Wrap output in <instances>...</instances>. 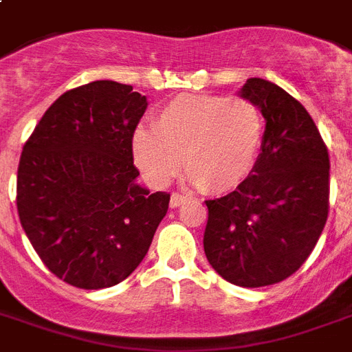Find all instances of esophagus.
<instances>
[{
  "label": "esophagus",
  "instance_id": "1",
  "mask_svg": "<svg viewBox=\"0 0 352 352\" xmlns=\"http://www.w3.org/2000/svg\"><path fill=\"white\" fill-rule=\"evenodd\" d=\"M186 201H188L186 195H181V193H171L170 206L171 208H179V206L186 203Z\"/></svg>",
  "mask_w": 352,
  "mask_h": 352
}]
</instances>
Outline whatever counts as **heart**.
Returning <instances> with one entry per match:
<instances>
[{
    "label": "heart",
    "mask_w": 352,
    "mask_h": 352,
    "mask_svg": "<svg viewBox=\"0 0 352 352\" xmlns=\"http://www.w3.org/2000/svg\"><path fill=\"white\" fill-rule=\"evenodd\" d=\"M265 135L259 107L245 98L181 95L131 138L135 164L153 186H166L181 164L203 192L237 188L257 162Z\"/></svg>",
    "instance_id": "obj_1"
}]
</instances>
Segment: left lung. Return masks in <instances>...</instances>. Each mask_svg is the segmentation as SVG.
Instances as JSON below:
<instances>
[{"mask_svg": "<svg viewBox=\"0 0 352 352\" xmlns=\"http://www.w3.org/2000/svg\"><path fill=\"white\" fill-rule=\"evenodd\" d=\"M241 98L265 118L261 153L234 192L206 201L204 254L232 285L283 281L307 261L327 223L329 153L316 124L279 85L248 78Z\"/></svg>", "mask_w": 352, "mask_h": 352, "instance_id": "1", "label": "left lung"}]
</instances>
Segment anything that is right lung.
Listing matches in <instances>:
<instances>
[{
    "mask_svg": "<svg viewBox=\"0 0 352 352\" xmlns=\"http://www.w3.org/2000/svg\"><path fill=\"white\" fill-rule=\"evenodd\" d=\"M148 107L131 85L96 80L63 93L25 142L16 204L49 270L85 290L120 283L140 265L170 193L142 188L131 138Z\"/></svg>",
    "mask_w": 352,
    "mask_h": 352,
    "instance_id": "add662e5",
    "label": "right lung"
}]
</instances>
